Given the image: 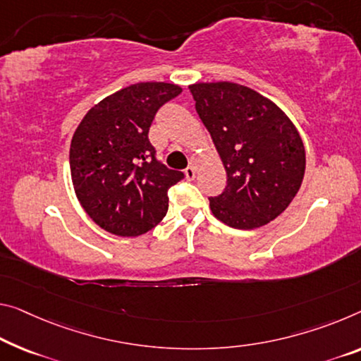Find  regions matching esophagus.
I'll list each match as a JSON object with an SVG mask.
<instances>
[{"instance_id": "esophagus-1", "label": "esophagus", "mask_w": 361, "mask_h": 361, "mask_svg": "<svg viewBox=\"0 0 361 361\" xmlns=\"http://www.w3.org/2000/svg\"><path fill=\"white\" fill-rule=\"evenodd\" d=\"M184 174H185L187 180H193V179H195V174H197V168H195V166H188V168L184 171Z\"/></svg>"}]
</instances>
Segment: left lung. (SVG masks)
<instances>
[{"mask_svg":"<svg viewBox=\"0 0 361 361\" xmlns=\"http://www.w3.org/2000/svg\"><path fill=\"white\" fill-rule=\"evenodd\" d=\"M195 109L226 169L227 184L209 209L234 229H257L289 207L302 185L305 147L274 102L235 82L188 85Z\"/></svg>","mask_w":361,"mask_h":361,"instance_id":"1","label":"left lung"}]
</instances>
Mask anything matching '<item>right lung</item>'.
<instances>
[{
	"label": "right lung",
	"mask_w": 361,
	"mask_h": 361,
	"mask_svg": "<svg viewBox=\"0 0 361 361\" xmlns=\"http://www.w3.org/2000/svg\"><path fill=\"white\" fill-rule=\"evenodd\" d=\"M180 92L168 82L124 87L77 126L69 152L72 185L84 212L109 234L142 235L168 213V190L184 174L154 159L148 130L159 106Z\"/></svg>",
	"instance_id": "1"
}]
</instances>
